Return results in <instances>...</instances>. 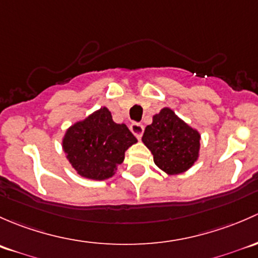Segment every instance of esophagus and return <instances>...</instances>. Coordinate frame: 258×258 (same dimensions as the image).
I'll return each instance as SVG.
<instances>
[{
    "label": "esophagus",
    "instance_id": "obj_1",
    "mask_svg": "<svg viewBox=\"0 0 258 258\" xmlns=\"http://www.w3.org/2000/svg\"><path fill=\"white\" fill-rule=\"evenodd\" d=\"M130 130H132V133L138 138V139H140L143 133H144V126L139 123H133L132 125H130Z\"/></svg>",
    "mask_w": 258,
    "mask_h": 258
}]
</instances>
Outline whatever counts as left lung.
<instances>
[{
	"label": "left lung",
	"mask_w": 258,
	"mask_h": 258,
	"mask_svg": "<svg viewBox=\"0 0 258 258\" xmlns=\"http://www.w3.org/2000/svg\"><path fill=\"white\" fill-rule=\"evenodd\" d=\"M142 142L153 154L155 165L168 175L187 171L200 156L201 134L168 107L153 115Z\"/></svg>",
	"instance_id": "left-lung-1"
}]
</instances>
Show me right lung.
Segmentation results:
<instances>
[{
	"mask_svg": "<svg viewBox=\"0 0 258 258\" xmlns=\"http://www.w3.org/2000/svg\"><path fill=\"white\" fill-rule=\"evenodd\" d=\"M135 143L128 126L115 123L110 110L102 107L66 130L62 149L77 174L102 181L115 174Z\"/></svg>",
	"mask_w": 258,
	"mask_h": 258,
	"instance_id": "obj_1",
	"label": "right lung"
}]
</instances>
